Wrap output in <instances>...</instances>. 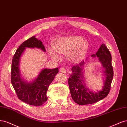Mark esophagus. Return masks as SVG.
I'll return each instance as SVG.
<instances>
[{"instance_id":"esophagus-1","label":"esophagus","mask_w":127,"mask_h":127,"mask_svg":"<svg viewBox=\"0 0 127 127\" xmlns=\"http://www.w3.org/2000/svg\"><path fill=\"white\" fill-rule=\"evenodd\" d=\"M60 71L62 72V73H65L66 72V68H64V67H62V68H61L60 69Z\"/></svg>"}]
</instances>
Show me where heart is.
<instances>
[{"instance_id": "obj_1", "label": "heart", "mask_w": 127, "mask_h": 127, "mask_svg": "<svg viewBox=\"0 0 127 127\" xmlns=\"http://www.w3.org/2000/svg\"><path fill=\"white\" fill-rule=\"evenodd\" d=\"M54 50L60 54H66L71 51L69 55L71 60H74L85 51L88 47V43L82 37L79 36H68L61 37L57 39L53 44ZM54 50L50 49L51 55L55 59H58V55Z\"/></svg>"}]
</instances>
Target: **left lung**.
<instances>
[{
    "instance_id": "1",
    "label": "left lung",
    "mask_w": 127,
    "mask_h": 127,
    "mask_svg": "<svg viewBox=\"0 0 127 127\" xmlns=\"http://www.w3.org/2000/svg\"><path fill=\"white\" fill-rule=\"evenodd\" d=\"M92 57H97L99 61L104 68V85L101 91L93 92L89 90L84 83L83 66L85 62L83 61L79 64H76L72 68V73L68 79L69 91L72 99L77 104L86 105L95 103L104 99L108 95L111 88L113 77V70L111 63V55L104 44H102L95 54Z\"/></svg>"
}]
</instances>
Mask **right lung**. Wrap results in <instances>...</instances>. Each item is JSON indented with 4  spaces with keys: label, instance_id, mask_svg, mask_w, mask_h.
Here are the masks:
<instances>
[{
    "label": "right lung",
    "instance_id": "right-lung-1",
    "mask_svg": "<svg viewBox=\"0 0 127 127\" xmlns=\"http://www.w3.org/2000/svg\"><path fill=\"white\" fill-rule=\"evenodd\" d=\"M38 48L45 52L42 42L35 36L25 40L16 50L11 63V82L18 99L31 105L40 106L47 100L46 92L49 85L59 72V68H44L37 77L32 82H27L21 78L19 70L20 58L26 48Z\"/></svg>",
    "mask_w": 127,
    "mask_h": 127
}]
</instances>
